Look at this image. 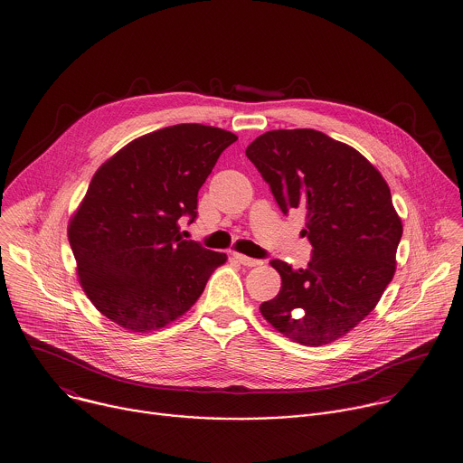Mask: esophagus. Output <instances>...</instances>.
Returning a JSON list of instances; mask_svg holds the SVG:
<instances>
[{"instance_id": "esophagus-1", "label": "esophagus", "mask_w": 463, "mask_h": 463, "mask_svg": "<svg viewBox=\"0 0 463 463\" xmlns=\"http://www.w3.org/2000/svg\"><path fill=\"white\" fill-rule=\"evenodd\" d=\"M232 259L240 264H243L246 268H257V266H262V260H257V259H251V257H246L243 253H232Z\"/></svg>"}]
</instances>
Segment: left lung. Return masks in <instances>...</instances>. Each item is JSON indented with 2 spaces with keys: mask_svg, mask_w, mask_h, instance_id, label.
<instances>
[{
  "mask_svg": "<svg viewBox=\"0 0 463 463\" xmlns=\"http://www.w3.org/2000/svg\"><path fill=\"white\" fill-rule=\"evenodd\" d=\"M246 157L283 213H306L300 234L313 246L306 269L271 260L281 288L260 313L294 343H334L376 307L395 274L402 220L390 187L354 146L315 129L268 131Z\"/></svg>",
  "mask_w": 463,
  "mask_h": 463,
  "instance_id": "obj_1",
  "label": "left lung"
}]
</instances>
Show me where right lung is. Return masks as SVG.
Returning a JSON list of instances; mask_svg holds the SVG:
<instances>
[{
	"label": "right lung",
	"instance_id": "obj_1",
	"mask_svg": "<svg viewBox=\"0 0 463 463\" xmlns=\"http://www.w3.org/2000/svg\"><path fill=\"white\" fill-rule=\"evenodd\" d=\"M238 139L220 128L176 124L137 137L101 164L68 240L85 296L113 324L150 332L184 317L227 255L182 240L197 192Z\"/></svg>",
	"mask_w": 463,
	"mask_h": 463
}]
</instances>
